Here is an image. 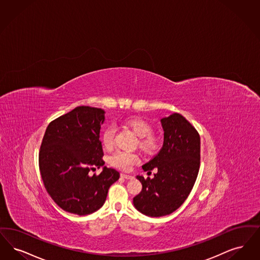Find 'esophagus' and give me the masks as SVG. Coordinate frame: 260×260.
<instances>
[{"label": "esophagus", "mask_w": 260, "mask_h": 260, "mask_svg": "<svg viewBox=\"0 0 260 260\" xmlns=\"http://www.w3.org/2000/svg\"><path fill=\"white\" fill-rule=\"evenodd\" d=\"M120 177L123 178L125 180H132L134 177L131 175H126V174H120Z\"/></svg>", "instance_id": "esophagus-1"}]
</instances>
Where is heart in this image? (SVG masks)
Instances as JSON below:
<instances>
[{"label":"heart","instance_id":"obj_1","mask_svg":"<svg viewBox=\"0 0 260 260\" xmlns=\"http://www.w3.org/2000/svg\"><path fill=\"white\" fill-rule=\"evenodd\" d=\"M125 126L129 128L139 140L138 147L146 153H153L158 148V140L152 135L153 128L151 124L143 118H129L125 120ZM114 128L113 126H108L104 129L101 135V142L103 147L107 149L111 148L113 144ZM138 155L131 152L117 151L110 158L111 165L118 169L128 171L138 162Z\"/></svg>","mask_w":260,"mask_h":260}]
</instances>
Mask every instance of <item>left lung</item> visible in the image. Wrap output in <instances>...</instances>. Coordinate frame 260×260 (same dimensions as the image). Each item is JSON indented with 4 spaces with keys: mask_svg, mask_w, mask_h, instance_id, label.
<instances>
[{
    "mask_svg": "<svg viewBox=\"0 0 260 260\" xmlns=\"http://www.w3.org/2000/svg\"><path fill=\"white\" fill-rule=\"evenodd\" d=\"M164 142L158 153L142 167L156 168L154 178L137 176L143 188L133 198L136 209L147 216L170 215L186 200L200 167V136L180 113L161 118Z\"/></svg>",
    "mask_w": 260,
    "mask_h": 260,
    "instance_id": "obj_1",
    "label": "left lung"
}]
</instances>
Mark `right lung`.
<instances>
[{
  "label": "right lung",
  "instance_id": "add662e5",
  "mask_svg": "<svg viewBox=\"0 0 260 260\" xmlns=\"http://www.w3.org/2000/svg\"><path fill=\"white\" fill-rule=\"evenodd\" d=\"M105 111L77 107L51 121L39 153V166L45 189L64 211L92 214L105 203L110 186L119 179L116 170L107 168L100 141ZM103 167L100 175L89 172Z\"/></svg>",
  "mask_w": 260,
  "mask_h": 260
}]
</instances>
